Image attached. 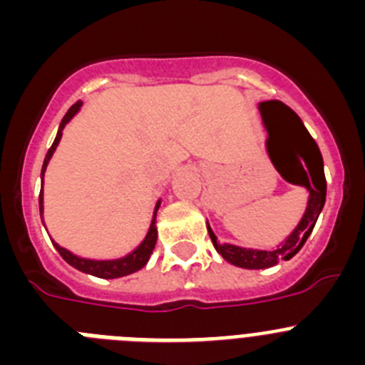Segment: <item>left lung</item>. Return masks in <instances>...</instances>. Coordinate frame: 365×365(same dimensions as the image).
Returning a JSON list of instances; mask_svg holds the SVG:
<instances>
[{
  "label": "left lung",
  "mask_w": 365,
  "mask_h": 365,
  "mask_svg": "<svg viewBox=\"0 0 365 365\" xmlns=\"http://www.w3.org/2000/svg\"><path fill=\"white\" fill-rule=\"evenodd\" d=\"M259 111L265 120L267 131H269L267 148H269L270 159L276 164V159L279 157L283 163L289 164L287 172L278 168L279 173L289 182L305 186L311 193V197H309L307 212L296 230L289 235V240L283 243L282 248H276L272 252L248 250V248L234 247V245H221V241H217L212 228L208 227V234H210L215 250L228 263L241 267V269H269V267L276 265L278 261L291 259L294 254H298L318 221V215L325 205V193H327V180H325L320 148L314 143L307 128L303 125L302 118L279 100L261 102Z\"/></svg>",
  "instance_id": "8db88e82"
}]
</instances>
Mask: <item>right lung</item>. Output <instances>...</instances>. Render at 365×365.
Segmentation results:
<instances>
[{
    "instance_id": "add662e5",
    "label": "right lung",
    "mask_w": 365,
    "mask_h": 365,
    "mask_svg": "<svg viewBox=\"0 0 365 365\" xmlns=\"http://www.w3.org/2000/svg\"><path fill=\"white\" fill-rule=\"evenodd\" d=\"M78 108H80V102H76V104H74L73 108L66 113V117H63L62 124H60V130H58L53 146L49 148V151H47V155H45L43 166H41V177H43V172H45V168H47V163H49L51 155L54 153L58 143H60L63 125H66L67 122L73 118V115L78 111ZM41 202H43V195H41V192H40V215L43 214V205H41ZM159 205H157V208H155V215H157V210H159ZM155 243H157V228H155V217H153L150 232H148V235H146V240L140 243V247H138L137 250H133V252L128 254V256L122 257V259H115V261L83 259V257H76L74 254H71L69 250H66V248L58 247L56 243H54V248H56L58 254H60V256H62L71 267H74V269L82 270V272H86V274H93V276H96V278L111 279V278H122V276H128V274H133V272H137V270L143 269V267L148 263V259H150L151 252H153Z\"/></svg>"
}]
</instances>
